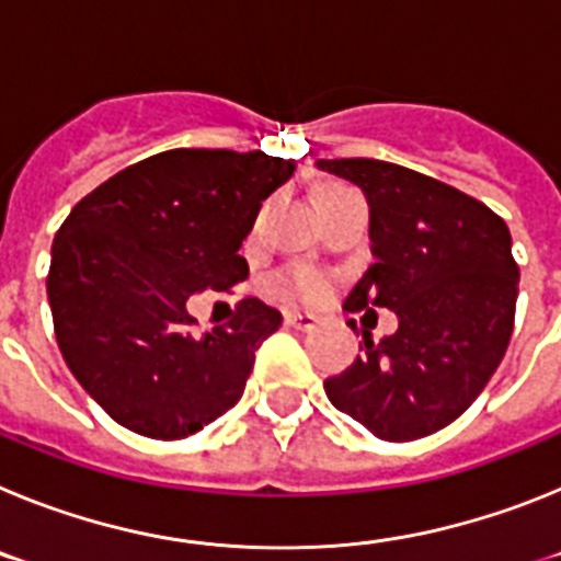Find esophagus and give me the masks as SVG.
Here are the masks:
<instances>
[{"instance_id": "34e87169", "label": "esophagus", "mask_w": 561, "mask_h": 561, "mask_svg": "<svg viewBox=\"0 0 561 561\" xmlns=\"http://www.w3.org/2000/svg\"><path fill=\"white\" fill-rule=\"evenodd\" d=\"M286 325L297 331H311L317 325V317L309 311H286Z\"/></svg>"}]
</instances>
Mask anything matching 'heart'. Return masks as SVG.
<instances>
[{
    "mask_svg": "<svg viewBox=\"0 0 561 561\" xmlns=\"http://www.w3.org/2000/svg\"><path fill=\"white\" fill-rule=\"evenodd\" d=\"M325 191H334V187H323L320 193H325ZM284 289L289 291V295L306 297V300H314V297H320L325 291V280L317 275V272L300 270V272H295V275L286 277Z\"/></svg>",
    "mask_w": 561,
    "mask_h": 561,
    "instance_id": "b5f03b06",
    "label": "heart"
}]
</instances>
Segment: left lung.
<instances>
[{
	"instance_id": "obj_1",
	"label": "left lung",
	"mask_w": 561,
	"mask_h": 561,
	"mask_svg": "<svg viewBox=\"0 0 561 561\" xmlns=\"http://www.w3.org/2000/svg\"><path fill=\"white\" fill-rule=\"evenodd\" d=\"M317 168L354 182L370 207L376 261L345 311L379 306L399 317L396 334L379 342L362 331V354L325 379V396L381 440L438 433L478 399L512 340V232L483 202L393 162L356 157Z\"/></svg>"
}]
</instances>
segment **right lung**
<instances>
[{
	"label": "right lung",
	"mask_w": 561,
	"mask_h": 561,
	"mask_svg": "<svg viewBox=\"0 0 561 561\" xmlns=\"http://www.w3.org/2000/svg\"><path fill=\"white\" fill-rule=\"evenodd\" d=\"M291 173L295 162L264 151L173 148L72 207L53 241V325L72 376L117 424L176 440L236 408L284 317L247 297L199 336L187 297L250 275L238 247Z\"/></svg>",
	"instance_id": "add662e5"
}]
</instances>
